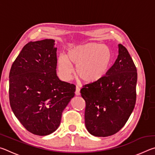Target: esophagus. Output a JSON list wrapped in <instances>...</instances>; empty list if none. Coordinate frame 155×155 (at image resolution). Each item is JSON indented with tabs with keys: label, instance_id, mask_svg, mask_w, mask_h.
I'll return each instance as SVG.
<instances>
[{
	"label": "esophagus",
	"instance_id": "34e87169",
	"mask_svg": "<svg viewBox=\"0 0 155 155\" xmlns=\"http://www.w3.org/2000/svg\"><path fill=\"white\" fill-rule=\"evenodd\" d=\"M75 94L77 96H79L80 94H81V93H80V88L78 87V86H77V87H76V91H75Z\"/></svg>",
	"mask_w": 155,
	"mask_h": 155
}]
</instances>
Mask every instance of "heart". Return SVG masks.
<instances>
[{
  "label": "heart",
  "mask_w": 155,
  "mask_h": 155,
  "mask_svg": "<svg viewBox=\"0 0 155 155\" xmlns=\"http://www.w3.org/2000/svg\"><path fill=\"white\" fill-rule=\"evenodd\" d=\"M112 61V52L102 44L89 42L70 49L67 55L60 54L57 59L59 70L63 77L68 78L76 66V74L86 83H94L105 77Z\"/></svg>",
  "instance_id": "heart-1"
}]
</instances>
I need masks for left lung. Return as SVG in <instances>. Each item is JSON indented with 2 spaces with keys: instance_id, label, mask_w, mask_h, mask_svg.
<instances>
[{
  "instance_id": "obj_1",
  "label": "left lung",
  "mask_w": 155,
  "mask_h": 155,
  "mask_svg": "<svg viewBox=\"0 0 155 155\" xmlns=\"http://www.w3.org/2000/svg\"><path fill=\"white\" fill-rule=\"evenodd\" d=\"M118 48L117 58L105 77L81 90L86 104L85 127L96 137L118 132L135 107L137 68L127 49L122 44Z\"/></svg>"
}]
</instances>
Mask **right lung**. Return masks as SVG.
<instances>
[{
	"instance_id": "obj_1",
	"label": "right lung",
	"mask_w": 155,
	"mask_h": 155,
	"mask_svg": "<svg viewBox=\"0 0 155 155\" xmlns=\"http://www.w3.org/2000/svg\"><path fill=\"white\" fill-rule=\"evenodd\" d=\"M52 39L23 47L9 72V102L15 116L34 135L51 134L74 96V84L57 75V48Z\"/></svg>"
}]
</instances>
